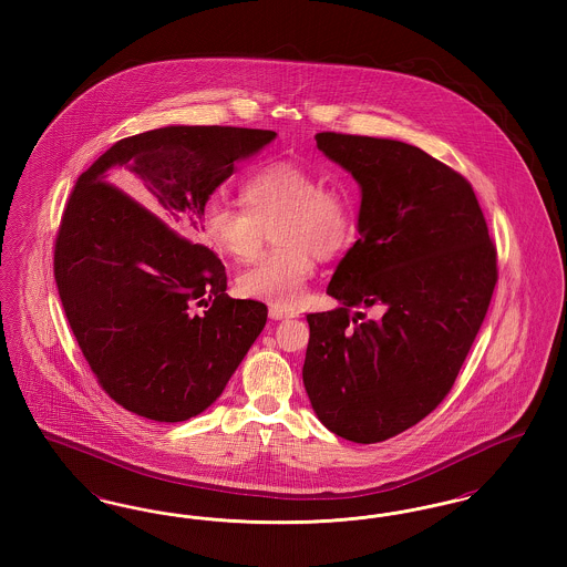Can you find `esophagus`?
I'll return each mask as SVG.
<instances>
[{
    "mask_svg": "<svg viewBox=\"0 0 567 567\" xmlns=\"http://www.w3.org/2000/svg\"><path fill=\"white\" fill-rule=\"evenodd\" d=\"M293 317H297V312H293V310H287V308H280V306H271L270 308V319H274V321L293 319Z\"/></svg>",
    "mask_w": 567,
    "mask_h": 567,
    "instance_id": "34e87169",
    "label": "esophagus"
}]
</instances>
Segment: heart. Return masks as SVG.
Masks as SVG:
<instances>
[{
  "label": "heart",
  "mask_w": 567,
  "mask_h": 567,
  "mask_svg": "<svg viewBox=\"0 0 567 567\" xmlns=\"http://www.w3.org/2000/svg\"><path fill=\"white\" fill-rule=\"evenodd\" d=\"M243 204L220 195L206 199L202 229L216 252L250 261L274 227L278 248L266 252L238 276L246 297L289 308L303 296L315 276V255L333 259L351 248L359 231L351 193L324 185V178L296 162H270L246 174Z\"/></svg>",
  "instance_id": "obj_1"
}]
</instances>
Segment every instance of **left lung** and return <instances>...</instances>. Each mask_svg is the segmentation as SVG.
Returning <instances> with one entry per match:
<instances>
[{"label": "left lung", "mask_w": 567, "mask_h": 567, "mask_svg": "<svg viewBox=\"0 0 567 567\" xmlns=\"http://www.w3.org/2000/svg\"><path fill=\"white\" fill-rule=\"evenodd\" d=\"M317 146L361 185L359 240L308 315L303 386L329 432L374 444L451 393L485 321L497 250L470 181L419 146L321 132ZM380 305L382 320L361 307ZM358 312L352 316L351 310Z\"/></svg>", "instance_id": "left-lung-1"}]
</instances>
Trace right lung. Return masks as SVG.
I'll return each instance as SVG.
<instances>
[{"mask_svg":"<svg viewBox=\"0 0 567 567\" xmlns=\"http://www.w3.org/2000/svg\"><path fill=\"white\" fill-rule=\"evenodd\" d=\"M270 130L178 125L130 135L82 172L61 216L59 297L97 384L137 416L178 423L223 393L268 321L227 296L202 208Z\"/></svg>","mask_w":567,"mask_h":567,"instance_id":"obj_1","label":"right lung"}]
</instances>
